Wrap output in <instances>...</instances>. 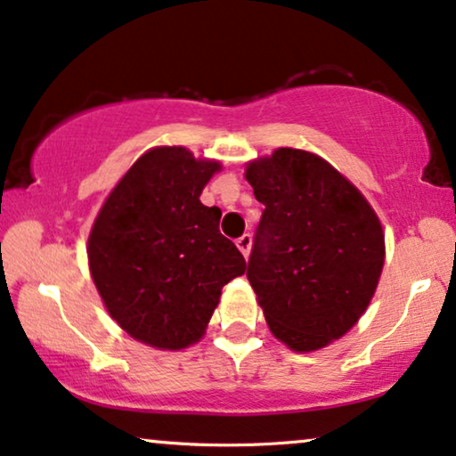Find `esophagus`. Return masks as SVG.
Listing matches in <instances>:
<instances>
[{"label": "esophagus", "mask_w": 456, "mask_h": 456, "mask_svg": "<svg viewBox=\"0 0 456 456\" xmlns=\"http://www.w3.org/2000/svg\"><path fill=\"white\" fill-rule=\"evenodd\" d=\"M235 244H238L240 252L244 254V256H248V254H250V248H252V235L250 233H244V235H241V238H238V241H235Z\"/></svg>", "instance_id": "obj_1"}]
</instances>
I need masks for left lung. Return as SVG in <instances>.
Wrapping results in <instances>:
<instances>
[{
  "label": "left lung",
  "instance_id": "left-lung-1",
  "mask_svg": "<svg viewBox=\"0 0 456 456\" xmlns=\"http://www.w3.org/2000/svg\"><path fill=\"white\" fill-rule=\"evenodd\" d=\"M265 206L248 281L273 336L311 352L342 338L371 302L384 232L361 191L311 151L279 148L248 165Z\"/></svg>",
  "mask_w": 456,
  "mask_h": 456
}]
</instances>
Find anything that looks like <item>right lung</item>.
I'll return each instance as SVG.
<instances>
[{"label":"right lung","mask_w":456,"mask_h":456,"mask_svg":"<svg viewBox=\"0 0 456 456\" xmlns=\"http://www.w3.org/2000/svg\"><path fill=\"white\" fill-rule=\"evenodd\" d=\"M185 148L145 151L89 235V269L110 317L139 342L181 350L202 338L224 283L246 260L200 193L218 171Z\"/></svg>","instance_id":"right-lung-1"}]
</instances>
